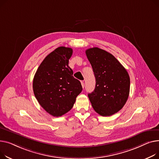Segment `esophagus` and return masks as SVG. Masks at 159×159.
Instances as JSON below:
<instances>
[{
    "instance_id": "34e87169",
    "label": "esophagus",
    "mask_w": 159,
    "mask_h": 159,
    "mask_svg": "<svg viewBox=\"0 0 159 159\" xmlns=\"http://www.w3.org/2000/svg\"><path fill=\"white\" fill-rule=\"evenodd\" d=\"M81 86H82V87H83V88H84V87H85V83H84V81H81Z\"/></svg>"
}]
</instances>
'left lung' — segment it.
<instances>
[{"label": "left lung", "mask_w": 159, "mask_h": 159, "mask_svg": "<svg viewBox=\"0 0 159 159\" xmlns=\"http://www.w3.org/2000/svg\"><path fill=\"white\" fill-rule=\"evenodd\" d=\"M85 52L96 81L94 90L88 94L91 105L99 115L110 116L122 108L128 98L129 74L107 51L93 48L87 49Z\"/></svg>", "instance_id": "1"}]
</instances>
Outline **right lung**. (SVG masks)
I'll list each match as a JSON object with an SVG mask.
<instances>
[{"instance_id":"right-lung-1","label":"right lung","mask_w":159,"mask_h":159,"mask_svg":"<svg viewBox=\"0 0 159 159\" xmlns=\"http://www.w3.org/2000/svg\"><path fill=\"white\" fill-rule=\"evenodd\" d=\"M72 54L71 48L59 47L47 56L34 74V96L40 106L54 117L70 110L83 89L69 66Z\"/></svg>"}]
</instances>
